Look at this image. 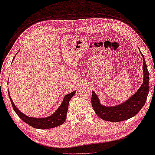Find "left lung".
Wrapping results in <instances>:
<instances>
[{
  "label": "left lung",
  "mask_w": 155,
  "mask_h": 155,
  "mask_svg": "<svg viewBox=\"0 0 155 155\" xmlns=\"http://www.w3.org/2000/svg\"><path fill=\"white\" fill-rule=\"evenodd\" d=\"M140 50V49H139ZM140 52L141 53L140 51ZM143 58V82L134 94L118 105L107 107L101 104L98 96L92 92V106L94 112L101 119L111 122H119L133 117L140 111L145 105L149 93V72L145 61V57L141 53Z\"/></svg>",
  "instance_id": "left-lung-1"
}]
</instances>
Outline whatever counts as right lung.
<instances>
[{
  "instance_id": "add662e5",
  "label": "right lung",
  "mask_w": 155,
  "mask_h": 155,
  "mask_svg": "<svg viewBox=\"0 0 155 155\" xmlns=\"http://www.w3.org/2000/svg\"><path fill=\"white\" fill-rule=\"evenodd\" d=\"M15 57L13 58L12 61H14ZM75 92L76 90L73 91V92H72L68 94L65 95L64 98H63L62 103H61V104L60 106H59L58 109H56V111L51 116L44 118L30 117V116H27V115H25V114L22 113V112L18 109V108H17L16 106L15 105L14 102L12 101V99H11V97H10L9 92H8V94H9L10 101H11L12 108H13L14 111H15V113L18 114V116L23 120V121H25L26 124L35 128L48 129L61 126V125H62L63 123L65 122V119H66L69 101L72 99V97H73V95L75 94Z\"/></svg>"
}]
</instances>
